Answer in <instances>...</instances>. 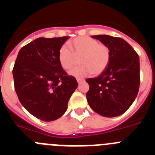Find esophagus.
I'll list each match as a JSON object with an SVG mask.
<instances>
[{"instance_id": "obj_1", "label": "esophagus", "mask_w": 155, "mask_h": 155, "mask_svg": "<svg viewBox=\"0 0 155 155\" xmlns=\"http://www.w3.org/2000/svg\"><path fill=\"white\" fill-rule=\"evenodd\" d=\"M77 81H78V84H80V83H81V82H84V79L77 78Z\"/></svg>"}]
</instances>
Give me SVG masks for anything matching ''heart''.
I'll use <instances>...</instances> for the list:
<instances>
[{
    "label": "heart",
    "mask_w": 155,
    "mask_h": 155,
    "mask_svg": "<svg viewBox=\"0 0 155 155\" xmlns=\"http://www.w3.org/2000/svg\"><path fill=\"white\" fill-rule=\"evenodd\" d=\"M69 49L62 46L58 52V61L63 69L70 70L76 62V57H81V65L69 72L75 78H84L94 73L102 74L110 61V51L108 46L99 43L89 36H80L68 42Z\"/></svg>",
    "instance_id": "1"
}]
</instances>
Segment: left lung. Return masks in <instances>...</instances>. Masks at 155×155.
Instances as JSON below:
<instances>
[{"instance_id": "left-lung-1", "label": "left lung", "mask_w": 155, "mask_h": 155, "mask_svg": "<svg viewBox=\"0 0 155 155\" xmlns=\"http://www.w3.org/2000/svg\"><path fill=\"white\" fill-rule=\"evenodd\" d=\"M108 46L110 61L106 69L94 78H87L86 94L90 107L105 117H116L130 108L140 86L139 56L124 39L107 35H92Z\"/></svg>"}]
</instances>
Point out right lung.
<instances>
[{
    "instance_id": "obj_1",
    "label": "right lung",
    "mask_w": 155,
    "mask_h": 155,
    "mask_svg": "<svg viewBox=\"0 0 155 155\" xmlns=\"http://www.w3.org/2000/svg\"><path fill=\"white\" fill-rule=\"evenodd\" d=\"M69 36L38 38L19 50L13 78L15 89L24 108L42 121H53L64 114L78 87L58 61V52Z\"/></svg>"
}]
</instances>
